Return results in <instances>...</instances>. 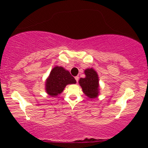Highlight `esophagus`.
Wrapping results in <instances>:
<instances>
[{
  "mask_svg": "<svg viewBox=\"0 0 148 148\" xmlns=\"http://www.w3.org/2000/svg\"><path fill=\"white\" fill-rule=\"evenodd\" d=\"M79 76H75V79H76V82H77V83H78V81H79Z\"/></svg>",
  "mask_w": 148,
  "mask_h": 148,
  "instance_id": "1",
  "label": "esophagus"
}]
</instances>
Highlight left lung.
Listing matches in <instances>:
<instances>
[{
	"label": "left lung",
	"mask_w": 148,
	"mask_h": 148,
	"mask_svg": "<svg viewBox=\"0 0 148 148\" xmlns=\"http://www.w3.org/2000/svg\"><path fill=\"white\" fill-rule=\"evenodd\" d=\"M85 78H81L79 84L82 88L83 92L90 99L97 97L99 95V76L92 67L86 69L84 71Z\"/></svg>",
	"instance_id": "left-lung-1"
}]
</instances>
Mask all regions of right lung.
<instances>
[{"instance_id": "1", "label": "right lung", "mask_w": 148, "mask_h": 148, "mask_svg": "<svg viewBox=\"0 0 148 148\" xmlns=\"http://www.w3.org/2000/svg\"><path fill=\"white\" fill-rule=\"evenodd\" d=\"M74 78L63 67L55 66L45 81V90L49 95L57 97L61 94L69 84H75Z\"/></svg>"}]
</instances>
